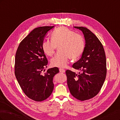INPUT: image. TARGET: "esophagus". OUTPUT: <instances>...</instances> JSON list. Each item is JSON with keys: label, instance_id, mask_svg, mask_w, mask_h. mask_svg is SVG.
Returning a JSON list of instances; mask_svg holds the SVG:
<instances>
[{"label": "esophagus", "instance_id": "1", "mask_svg": "<svg viewBox=\"0 0 120 120\" xmlns=\"http://www.w3.org/2000/svg\"><path fill=\"white\" fill-rule=\"evenodd\" d=\"M59 70H60V72H62V73H64V72H65V70H64V69H63V68H60L59 69Z\"/></svg>", "mask_w": 120, "mask_h": 120}]
</instances>
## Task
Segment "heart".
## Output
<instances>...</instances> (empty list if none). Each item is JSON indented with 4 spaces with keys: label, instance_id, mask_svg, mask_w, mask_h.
<instances>
[{
    "label": "heart",
    "instance_id": "1",
    "mask_svg": "<svg viewBox=\"0 0 120 120\" xmlns=\"http://www.w3.org/2000/svg\"><path fill=\"white\" fill-rule=\"evenodd\" d=\"M51 39L43 41L41 47L46 55L52 56L59 46L60 52L50 60L53 67H65L70 57L72 59H78L85 49V40L82 36L66 27L54 30L51 34Z\"/></svg>",
    "mask_w": 120,
    "mask_h": 120
}]
</instances>
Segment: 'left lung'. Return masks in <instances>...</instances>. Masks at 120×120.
<instances>
[{"label": "left lung", "instance_id": "left-lung-1", "mask_svg": "<svg viewBox=\"0 0 120 120\" xmlns=\"http://www.w3.org/2000/svg\"><path fill=\"white\" fill-rule=\"evenodd\" d=\"M84 35L86 44L82 57L72 65L82 73L70 70L66 71L67 83L72 96L80 101L92 99L99 93L107 74L106 57L99 39L89 29L74 26Z\"/></svg>", "mask_w": 120, "mask_h": 120}]
</instances>
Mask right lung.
Wrapping results in <instances>:
<instances>
[{
    "label": "right lung",
    "instance_id": "1",
    "mask_svg": "<svg viewBox=\"0 0 120 120\" xmlns=\"http://www.w3.org/2000/svg\"><path fill=\"white\" fill-rule=\"evenodd\" d=\"M54 27L41 26L32 30L18 47L15 54L14 73L24 93L30 99L41 101L51 95L53 78L59 73L57 67L48 69V63L41 45L47 32Z\"/></svg>",
    "mask_w": 120,
    "mask_h": 120
}]
</instances>
